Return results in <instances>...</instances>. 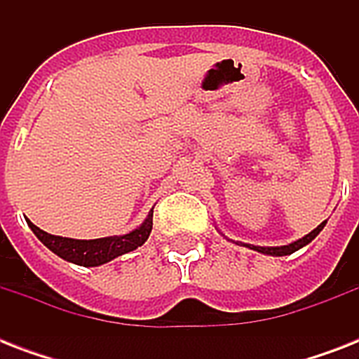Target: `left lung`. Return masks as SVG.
Wrapping results in <instances>:
<instances>
[{
  "mask_svg": "<svg viewBox=\"0 0 359 359\" xmlns=\"http://www.w3.org/2000/svg\"><path fill=\"white\" fill-rule=\"evenodd\" d=\"M324 225H326V222H323V224L318 225L317 229H313L309 235H306L304 238L296 240V242H292V244L289 245H281V248H261V245H250V244H244L248 245L250 250H255V251H261V253H266V255H276V257H283V255H290V253H294V251H298L300 248H304V245H307L309 242H311L315 236L320 233V231L324 229Z\"/></svg>",
  "mask_w": 359,
  "mask_h": 359,
  "instance_id": "obj_1",
  "label": "left lung"
}]
</instances>
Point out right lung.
<instances>
[{"label":"right lung","instance_id":"obj_1","mask_svg":"<svg viewBox=\"0 0 359 359\" xmlns=\"http://www.w3.org/2000/svg\"><path fill=\"white\" fill-rule=\"evenodd\" d=\"M27 225L48 250H52L55 255H59L65 261L74 262L80 266H100L104 262H109L115 257L134 251L135 248L145 244V240L149 238L152 231V210L149 212L145 222L128 235L97 240H74L48 235L42 229H39L36 225L31 224L29 219H27Z\"/></svg>","mask_w":359,"mask_h":359}]
</instances>
